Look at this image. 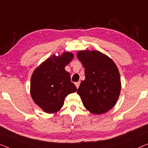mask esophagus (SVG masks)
<instances>
[{"instance_id":"esophagus-1","label":"esophagus","mask_w":148,"mask_h":148,"mask_svg":"<svg viewBox=\"0 0 148 148\" xmlns=\"http://www.w3.org/2000/svg\"><path fill=\"white\" fill-rule=\"evenodd\" d=\"M80 82H77L75 83V85H76V86L77 88H78L79 86H80Z\"/></svg>"}]
</instances>
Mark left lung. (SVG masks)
I'll use <instances>...</instances> for the list:
<instances>
[{
	"mask_svg": "<svg viewBox=\"0 0 148 148\" xmlns=\"http://www.w3.org/2000/svg\"><path fill=\"white\" fill-rule=\"evenodd\" d=\"M77 57L84 68L85 80L77 93L84 106L94 114H102L116 105L121 91L120 72L114 62L97 50H80Z\"/></svg>",
	"mask_w": 148,
	"mask_h": 148,
	"instance_id": "1",
	"label": "left lung"
}]
</instances>
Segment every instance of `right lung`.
I'll return each mask as SVG.
<instances>
[{
    "mask_svg": "<svg viewBox=\"0 0 148 148\" xmlns=\"http://www.w3.org/2000/svg\"><path fill=\"white\" fill-rule=\"evenodd\" d=\"M74 58L72 52L54 54L34 70L30 79V95L34 102L44 112L53 114L64 105V98L77 90L71 82L70 74L65 70Z\"/></svg>",
    "mask_w": 148,
    "mask_h": 148,
    "instance_id": "1",
    "label": "right lung"
}]
</instances>
